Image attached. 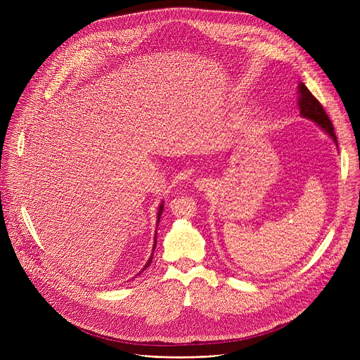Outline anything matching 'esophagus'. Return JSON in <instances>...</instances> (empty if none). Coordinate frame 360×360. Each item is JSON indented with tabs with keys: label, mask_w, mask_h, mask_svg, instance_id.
<instances>
[{
	"label": "esophagus",
	"mask_w": 360,
	"mask_h": 360,
	"mask_svg": "<svg viewBox=\"0 0 360 360\" xmlns=\"http://www.w3.org/2000/svg\"><path fill=\"white\" fill-rule=\"evenodd\" d=\"M210 179H205V178H202V179H198L196 182H195V186L199 189V191H207L208 188H210Z\"/></svg>",
	"instance_id": "esophagus-1"
}]
</instances>
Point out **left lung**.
I'll return each instance as SVG.
<instances>
[{
    "instance_id": "obj_1",
    "label": "left lung",
    "mask_w": 360,
    "mask_h": 360,
    "mask_svg": "<svg viewBox=\"0 0 360 360\" xmlns=\"http://www.w3.org/2000/svg\"><path fill=\"white\" fill-rule=\"evenodd\" d=\"M299 108H300V114L304 118H309L312 121H315L321 128H323L325 132H328L332 139L338 143L336 135H335V128L332 125V121L329 120L326 111L323 110L321 102L312 95V92L306 88L304 84L299 85Z\"/></svg>"
}]
</instances>
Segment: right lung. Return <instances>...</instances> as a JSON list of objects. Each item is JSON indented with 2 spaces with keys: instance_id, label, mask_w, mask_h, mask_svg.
Wrapping results in <instances>:
<instances>
[{
  "instance_id": "obj_1",
  "label": "right lung",
  "mask_w": 360,
  "mask_h": 360,
  "mask_svg": "<svg viewBox=\"0 0 360 360\" xmlns=\"http://www.w3.org/2000/svg\"><path fill=\"white\" fill-rule=\"evenodd\" d=\"M162 211H164V203H161V205H160V211H158V222H157V224H160V219H161ZM157 226H158V225H157ZM155 248H157V233H155V242H153V249H152V253H150V258L148 259V262L145 264V266H143V269H142V271H145V269L150 265V262H152V256H153V250H155Z\"/></svg>"
}]
</instances>
